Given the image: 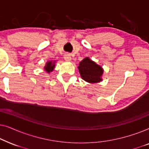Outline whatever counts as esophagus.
<instances>
[{"label":"esophagus","instance_id":"1","mask_svg":"<svg viewBox=\"0 0 149 149\" xmlns=\"http://www.w3.org/2000/svg\"><path fill=\"white\" fill-rule=\"evenodd\" d=\"M64 60L67 61V62H70V61H71V59H72V58H71V56L69 54H66L64 55Z\"/></svg>","mask_w":149,"mask_h":149}]
</instances>
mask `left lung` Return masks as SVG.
<instances>
[{
    "label": "left lung",
    "mask_w": 149,
    "mask_h": 149,
    "mask_svg": "<svg viewBox=\"0 0 149 149\" xmlns=\"http://www.w3.org/2000/svg\"><path fill=\"white\" fill-rule=\"evenodd\" d=\"M81 77L89 83H97L102 81L104 69L89 57L83 59L78 66Z\"/></svg>",
    "instance_id": "1"
}]
</instances>
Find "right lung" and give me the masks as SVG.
Wrapping results in <instances>:
<instances>
[{
	"instance_id": "right-lung-1",
	"label": "right lung",
	"mask_w": 149,
	"mask_h": 149,
	"mask_svg": "<svg viewBox=\"0 0 149 149\" xmlns=\"http://www.w3.org/2000/svg\"><path fill=\"white\" fill-rule=\"evenodd\" d=\"M56 60H49L46 62L45 66H44V70L47 73H50L54 70L55 67H56Z\"/></svg>"
}]
</instances>
